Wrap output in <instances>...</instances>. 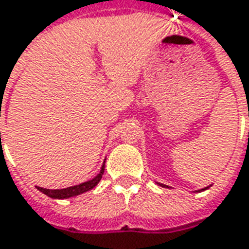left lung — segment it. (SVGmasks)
I'll use <instances>...</instances> for the list:
<instances>
[{"instance_id":"left-lung-1","label":"left lung","mask_w":249,"mask_h":249,"mask_svg":"<svg viewBox=\"0 0 249 249\" xmlns=\"http://www.w3.org/2000/svg\"><path fill=\"white\" fill-rule=\"evenodd\" d=\"M161 187H168V186H166V185H160ZM206 189H209V186H208V187H205V189H201V190H198V191H203V190H206Z\"/></svg>"}]
</instances>
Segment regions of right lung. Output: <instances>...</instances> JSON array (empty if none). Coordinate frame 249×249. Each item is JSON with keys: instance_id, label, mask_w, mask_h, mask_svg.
Listing matches in <instances>:
<instances>
[{"instance_id": "right-lung-1", "label": "right lung", "mask_w": 249, "mask_h": 249, "mask_svg": "<svg viewBox=\"0 0 249 249\" xmlns=\"http://www.w3.org/2000/svg\"><path fill=\"white\" fill-rule=\"evenodd\" d=\"M104 170H105V163L102 164L101 167V171L98 173L97 177H94L93 179H90L88 182H83L81 185L76 186H71V187H67V189H56V190H50V189H43V187H37V190H40L43 194H46L48 197L55 198V199H64V198H70V197H75V196H79V194H83L86 191L91 190L94 189L95 186L98 185V182L102 178L104 175Z\"/></svg>"}]
</instances>
